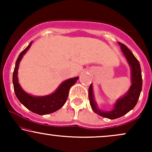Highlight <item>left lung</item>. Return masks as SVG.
<instances>
[{"label": "left lung", "mask_w": 152, "mask_h": 152, "mask_svg": "<svg viewBox=\"0 0 152 152\" xmlns=\"http://www.w3.org/2000/svg\"><path fill=\"white\" fill-rule=\"evenodd\" d=\"M121 46L122 53L128 61L131 67L132 73V85H131L128 92L121 98L118 99L114 104V109L111 111H102L97 107V104L94 100L93 88L92 84L90 85L88 88V97H89L90 105L96 114L99 116L109 118L115 119L124 116L131 110L133 109L139 100V96L142 88V76L141 71L140 64L139 61L134 56L132 52L123 43L118 42Z\"/></svg>", "instance_id": "8db88e82"}]
</instances>
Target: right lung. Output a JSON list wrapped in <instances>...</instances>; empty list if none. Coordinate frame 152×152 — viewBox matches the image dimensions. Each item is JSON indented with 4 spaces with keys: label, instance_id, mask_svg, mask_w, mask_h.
Here are the masks:
<instances>
[{
    "label": "right lung",
    "instance_id": "obj_1",
    "mask_svg": "<svg viewBox=\"0 0 152 152\" xmlns=\"http://www.w3.org/2000/svg\"><path fill=\"white\" fill-rule=\"evenodd\" d=\"M32 42L20 53L15 62L14 71L13 74V83L15 96L21 104L32 112L39 115L48 114L56 111L65 104L69 95V89L78 79L74 77L66 80L58 87L55 92L48 96H34L24 91L20 87L18 80V70L20 61L23 55L29 49Z\"/></svg>",
    "mask_w": 152,
    "mask_h": 152
}]
</instances>
